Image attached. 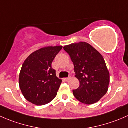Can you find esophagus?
<instances>
[{
    "label": "esophagus",
    "instance_id": "obj_1",
    "mask_svg": "<svg viewBox=\"0 0 128 128\" xmlns=\"http://www.w3.org/2000/svg\"><path fill=\"white\" fill-rule=\"evenodd\" d=\"M70 79V77H68V78H64V80H66V81H68V80H69Z\"/></svg>",
    "mask_w": 128,
    "mask_h": 128
}]
</instances>
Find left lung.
<instances>
[{"mask_svg":"<svg viewBox=\"0 0 128 128\" xmlns=\"http://www.w3.org/2000/svg\"><path fill=\"white\" fill-rule=\"evenodd\" d=\"M70 57L76 77L80 82L73 90L75 97L87 104L98 102L106 94L110 73L101 54L86 42L72 43L64 47Z\"/></svg>","mask_w":128,"mask_h":128,"instance_id":"left-lung-1","label":"left lung"}]
</instances>
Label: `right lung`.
I'll list each match as a JSON object with an SVG mask.
<instances>
[{"mask_svg":"<svg viewBox=\"0 0 128 128\" xmlns=\"http://www.w3.org/2000/svg\"><path fill=\"white\" fill-rule=\"evenodd\" d=\"M62 48V46L42 48L24 61L19 76V86L28 102L43 105L56 97L62 80L56 77L51 64Z\"/></svg>","mask_w":128,"mask_h":128,"instance_id":"obj_1","label":"right lung"}]
</instances>
